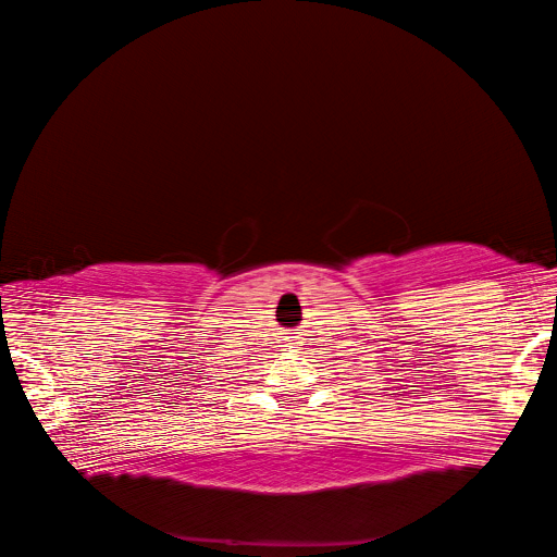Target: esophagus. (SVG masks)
I'll return each instance as SVG.
<instances>
[{"label": "esophagus", "mask_w": 557, "mask_h": 557, "mask_svg": "<svg viewBox=\"0 0 557 557\" xmlns=\"http://www.w3.org/2000/svg\"><path fill=\"white\" fill-rule=\"evenodd\" d=\"M287 345H289V347H299V345H301L299 335H289V337H287Z\"/></svg>", "instance_id": "34e87169"}]
</instances>
